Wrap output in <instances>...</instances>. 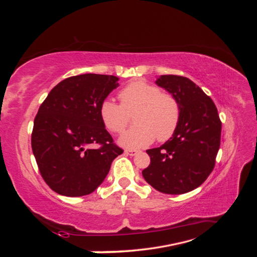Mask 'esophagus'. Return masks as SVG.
<instances>
[{"label":"esophagus","mask_w":257,"mask_h":257,"mask_svg":"<svg viewBox=\"0 0 257 257\" xmlns=\"http://www.w3.org/2000/svg\"><path fill=\"white\" fill-rule=\"evenodd\" d=\"M124 153L125 154H128V155H135V154H137L138 153V151H136V150H125L124 151Z\"/></svg>","instance_id":"esophagus-1"}]
</instances>
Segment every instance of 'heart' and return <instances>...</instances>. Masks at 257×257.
Here are the masks:
<instances>
[{
	"label": "heart",
	"mask_w": 257,
	"mask_h": 257,
	"mask_svg": "<svg viewBox=\"0 0 257 257\" xmlns=\"http://www.w3.org/2000/svg\"><path fill=\"white\" fill-rule=\"evenodd\" d=\"M120 103L106 98L99 105V116L105 127L121 134L135 116L136 127L120 138V144L130 149L144 147L153 143L165 142L172 137L181 115L180 103L175 95L162 92L159 86L144 80L128 84L119 93Z\"/></svg>",
	"instance_id": "obj_1"
}]
</instances>
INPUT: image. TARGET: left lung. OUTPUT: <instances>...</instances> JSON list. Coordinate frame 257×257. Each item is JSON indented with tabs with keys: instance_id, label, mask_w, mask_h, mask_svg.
Listing matches in <instances>:
<instances>
[{
	"instance_id": "1",
	"label": "left lung",
	"mask_w": 257,
	"mask_h": 257,
	"mask_svg": "<svg viewBox=\"0 0 257 257\" xmlns=\"http://www.w3.org/2000/svg\"><path fill=\"white\" fill-rule=\"evenodd\" d=\"M156 84L178 98L181 115L172 137L146 151L151 163L142 173L161 193L185 194L201 186L214 169L221 120L212 98L188 78L163 75Z\"/></svg>"
}]
</instances>
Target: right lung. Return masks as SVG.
<instances>
[{"label": "right lung", "instance_id": "right-lung-1", "mask_svg": "<svg viewBox=\"0 0 257 257\" xmlns=\"http://www.w3.org/2000/svg\"><path fill=\"white\" fill-rule=\"evenodd\" d=\"M115 76L85 73L59 82L34 120L32 149L43 179L63 196L97 188L123 150L113 143L99 105L119 86Z\"/></svg>", "mask_w": 257, "mask_h": 257}]
</instances>
